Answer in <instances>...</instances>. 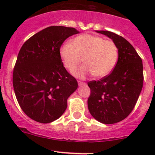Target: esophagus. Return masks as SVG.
<instances>
[{
  "label": "esophagus",
  "instance_id": "34e87169",
  "mask_svg": "<svg viewBox=\"0 0 155 155\" xmlns=\"http://www.w3.org/2000/svg\"><path fill=\"white\" fill-rule=\"evenodd\" d=\"M78 83H79V85H85V82H81V81H79V82H78Z\"/></svg>",
  "mask_w": 155,
  "mask_h": 155
}]
</instances>
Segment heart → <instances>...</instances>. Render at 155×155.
Instances as JSON below:
<instances>
[{
	"mask_svg": "<svg viewBox=\"0 0 155 155\" xmlns=\"http://www.w3.org/2000/svg\"><path fill=\"white\" fill-rule=\"evenodd\" d=\"M62 62L68 71L73 73L82 62L85 65L75 74L85 78L93 74L103 78L112 73L118 58V49L111 40H104L100 36L85 34L75 37L70 43L60 49Z\"/></svg>",
	"mask_w": 155,
	"mask_h": 155,
	"instance_id": "b5f03b06",
	"label": "heart"
}]
</instances>
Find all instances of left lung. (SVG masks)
Here are the masks:
<instances>
[{"instance_id": "8db88e82", "label": "left lung", "mask_w": 155, "mask_h": 155, "mask_svg": "<svg viewBox=\"0 0 155 155\" xmlns=\"http://www.w3.org/2000/svg\"><path fill=\"white\" fill-rule=\"evenodd\" d=\"M116 44L118 59L110 74L87 85L91 94L87 107L91 115L103 124H115L126 118L135 107L143 85L141 58L121 36L108 31H97Z\"/></svg>"}]
</instances>
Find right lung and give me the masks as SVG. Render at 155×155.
<instances>
[{"label": "right lung", "mask_w": 155, "mask_h": 155, "mask_svg": "<svg viewBox=\"0 0 155 155\" xmlns=\"http://www.w3.org/2000/svg\"><path fill=\"white\" fill-rule=\"evenodd\" d=\"M79 33L73 28L50 26L30 37L18 52L12 85L23 112L34 121L47 124L60 118L78 82L64 67L60 48Z\"/></svg>", "instance_id": "add662e5"}]
</instances>
